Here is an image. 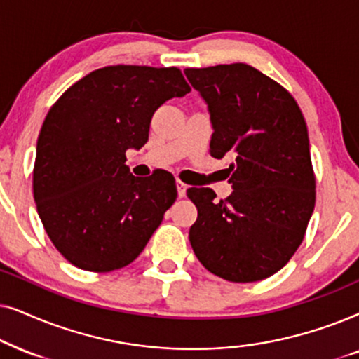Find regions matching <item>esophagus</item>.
<instances>
[{"label": "esophagus", "mask_w": 359, "mask_h": 359, "mask_svg": "<svg viewBox=\"0 0 359 359\" xmlns=\"http://www.w3.org/2000/svg\"><path fill=\"white\" fill-rule=\"evenodd\" d=\"M177 194H179L180 198H184L187 195V185L180 182V180H177Z\"/></svg>", "instance_id": "obj_1"}]
</instances>
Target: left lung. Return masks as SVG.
<instances>
[{
  "label": "left lung",
  "instance_id": "8db88e82",
  "mask_svg": "<svg viewBox=\"0 0 359 359\" xmlns=\"http://www.w3.org/2000/svg\"><path fill=\"white\" fill-rule=\"evenodd\" d=\"M207 103L210 154L231 156L233 192L189 189L198 210L189 240L212 274L256 283L276 274L297 251L315 207L307 124L287 90L246 64L185 69Z\"/></svg>",
  "mask_w": 359,
  "mask_h": 359
}]
</instances>
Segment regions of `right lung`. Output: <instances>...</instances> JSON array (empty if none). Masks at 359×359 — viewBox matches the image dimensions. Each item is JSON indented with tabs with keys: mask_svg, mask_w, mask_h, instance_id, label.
I'll use <instances>...</instances> for the list:
<instances>
[{
	"mask_svg": "<svg viewBox=\"0 0 359 359\" xmlns=\"http://www.w3.org/2000/svg\"><path fill=\"white\" fill-rule=\"evenodd\" d=\"M190 87L179 69L109 65L72 85L42 124L32 189L41 222L80 269H121L144 250L175 202L169 172L137 179L128 149L149 140L152 114Z\"/></svg>",
	"mask_w": 359,
	"mask_h": 359,
	"instance_id": "1",
	"label": "right lung"
}]
</instances>
